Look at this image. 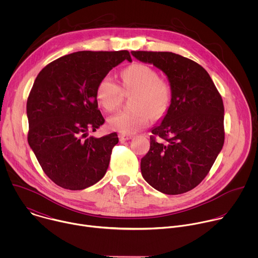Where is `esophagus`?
<instances>
[{"mask_svg":"<svg viewBox=\"0 0 258 258\" xmlns=\"http://www.w3.org/2000/svg\"><path fill=\"white\" fill-rule=\"evenodd\" d=\"M118 138H119V141H120L121 143H123V142L130 141V140L133 138V136H132V135H125V134H119Z\"/></svg>","mask_w":258,"mask_h":258,"instance_id":"1","label":"esophagus"}]
</instances>
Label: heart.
I'll use <instances>...</instances> for the list:
<instances>
[{"label":"heart","mask_w":258,"mask_h":258,"mask_svg":"<svg viewBox=\"0 0 258 258\" xmlns=\"http://www.w3.org/2000/svg\"><path fill=\"white\" fill-rule=\"evenodd\" d=\"M121 87L124 92L135 91L130 111H120L110 116L108 127L120 134H134L148 125L152 114L162 116L170 102V88L163 80L158 79L157 72L148 65L134 63L121 73ZM122 91L112 77H103L96 88L99 104L107 111L118 105Z\"/></svg>","instance_id":"1"}]
</instances>
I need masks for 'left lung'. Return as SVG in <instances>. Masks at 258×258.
I'll use <instances>...</instances> for the list:
<instances>
[{"label":"left lung","instance_id":"1","mask_svg":"<svg viewBox=\"0 0 258 258\" xmlns=\"http://www.w3.org/2000/svg\"><path fill=\"white\" fill-rule=\"evenodd\" d=\"M166 76L171 99L152 128L150 150L141 159L144 179L166 195L186 193L203 180L225 142L223 99L208 72L171 52L132 51Z\"/></svg>","mask_w":258,"mask_h":258}]
</instances>
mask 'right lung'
Instances as JSON below:
<instances>
[{
  "label": "right lung",
  "mask_w": 258,
  "mask_h": 258,
  "mask_svg": "<svg viewBox=\"0 0 258 258\" xmlns=\"http://www.w3.org/2000/svg\"><path fill=\"white\" fill-rule=\"evenodd\" d=\"M124 60L132 62L127 51H80L51 62L36 77L26 104L27 141L56 185L84 190L105 175L117 134L88 135L105 122L97 85Z\"/></svg>",
  "instance_id": "right-lung-1"
}]
</instances>
